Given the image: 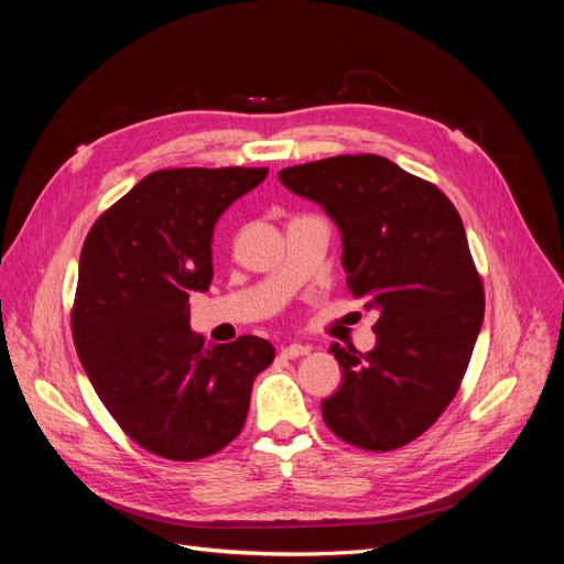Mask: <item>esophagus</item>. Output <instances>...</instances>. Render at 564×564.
Returning <instances> with one entry per match:
<instances>
[{"mask_svg": "<svg viewBox=\"0 0 564 564\" xmlns=\"http://www.w3.org/2000/svg\"><path fill=\"white\" fill-rule=\"evenodd\" d=\"M308 352H311V348L301 346V344H289L286 348H282V357H286V360H296V357H303Z\"/></svg>", "mask_w": 564, "mask_h": 564, "instance_id": "esophagus-1", "label": "esophagus"}]
</instances>
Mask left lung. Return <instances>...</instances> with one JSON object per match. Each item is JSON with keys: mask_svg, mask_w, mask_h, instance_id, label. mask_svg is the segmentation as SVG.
Segmentation results:
<instances>
[{"mask_svg": "<svg viewBox=\"0 0 564 564\" xmlns=\"http://www.w3.org/2000/svg\"><path fill=\"white\" fill-rule=\"evenodd\" d=\"M280 181L336 220L348 289L379 311L377 348H329L344 383L322 419L352 447L400 449L456 398L482 327L485 286L460 216L435 183L369 152L286 166Z\"/></svg>", "mask_w": 564, "mask_h": 564, "instance_id": "8db88e82", "label": "left lung"}]
</instances>
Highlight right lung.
Masks as SVG:
<instances>
[{
    "instance_id": "1",
    "label": "right lung",
    "mask_w": 564,
    "mask_h": 564,
    "mask_svg": "<svg viewBox=\"0 0 564 564\" xmlns=\"http://www.w3.org/2000/svg\"><path fill=\"white\" fill-rule=\"evenodd\" d=\"M268 169H160L96 218L70 313L82 367L135 445L169 460L207 458L240 435L253 379L275 360L259 336L204 346L187 296L214 278L218 216Z\"/></svg>"
}]
</instances>
